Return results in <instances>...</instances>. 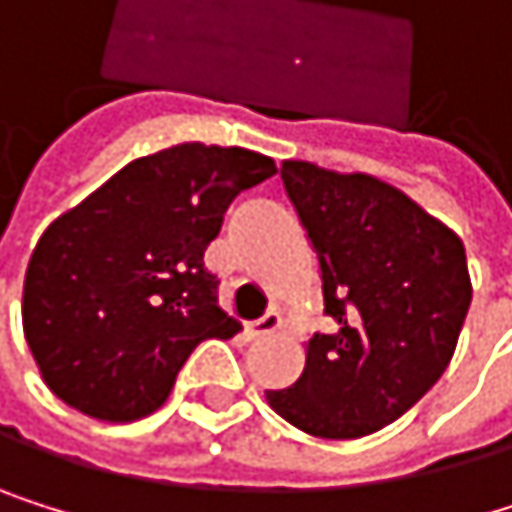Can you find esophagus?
I'll use <instances>...</instances> for the list:
<instances>
[{
	"mask_svg": "<svg viewBox=\"0 0 512 512\" xmlns=\"http://www.w3.org/2000/svg\"><path fill=\"white\" fill-rule=\"evenodd\" d=\"M279 328H282V316L276 310H267L258 322L245 325V338L248 341H264V338H270V334H276Z\"/></svg>",
	"mask_w": 512,
	"mask_h": 512,
	"instance_id": "obj_1",
	"label": "esophagus"
}]
</instances>
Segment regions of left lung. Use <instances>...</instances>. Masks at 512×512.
<instances>
[{
    "label": "left lung",
    "instance_id": "left-lung-1",
    "mask_svg": "<svg viewBox=\"0 0 512 512\" xmlns=\"http://www.w3.org/2000/svg\"><path fill=\"white\" fill-rule=\"evenodd\" d=\"M282 184L316 251L325 313L301 378L270 390L279 418L359 439L402 418L448 368L473 285L461 236L387 181L285 159Z\"/></svg>",
    "mask_w": 512,
    "mask_h": 512
}]
</instances>
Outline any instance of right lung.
Segmentation results:
<instances>
[{
  "label": "right lung",
  "instance_id": "add662e5",
  "mask_svg": "<svg viewBox=\"0 0 512 512\" xmlns=\"http://www.w3.org/2000/svg\"><path fill=\"white\" fill-rule=\"evenodd\" d=\"M273 174L270 156L190 141L128 162L51 221L21 304L45 387L94 421L153 415L202 341L242 328L202 254L230 202Z\"/></svg>",
  "mask_w": 512,
  "mask_h": 512
}]
</instances>
